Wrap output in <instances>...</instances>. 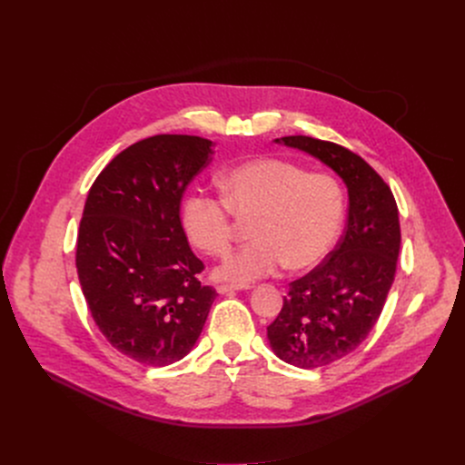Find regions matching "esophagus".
<instances>
[{
    "label": "esophagus",
    "instance_id": "1",
    "mask_svg": "<svg viewBox=\"0 0 465 465\" xmlns=\"http://www.w3.org/2000/svg\"><path fill=\"white\" fill-rule=\"evenodd\" d=\"M246 289V285H235V283H221L217 285V292L224 294V292H232V291H242Z\"/></svg>",
    "mask_w": 465,
    "mask_h": 465
}]
</instances>
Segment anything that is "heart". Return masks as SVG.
<instances>
[{
  "instance_id": "obj_1",
  "label": "heart",
  "mask_w": 465,
  "mask_h": 465,
  "mask_svg": "<svg viewBox=\"0 0 465 465\" xmlns=\"http://www.w3.org/2000/svg\"><path fill=\"white\" fill-rule=\"evenodd\" d=\"M223 198L193 191L183 198L182 224L189 241L208 255H224L233 241V220L252 219L250 242L232 253L217 276L250 283L283 264L307 271L333 250L346 215L342 185L325 173L261 156L226 169Z\"/></svg>"
}]
</instances>
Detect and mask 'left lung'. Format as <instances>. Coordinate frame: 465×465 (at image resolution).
I'll return each mask as SVG.
<instances>
[{
	"label": "left lung",
	"mask_w": 465,
	"mask_h": 465,
	"mask_svg": "<svg viewBox=\"0 0 465 465\" xmlns=\"http://www.w3.org/2000/svg\"><path fill=\"white\" fill-rule=\"evenodd\" d=\"M276 142L329 165L350 196L337 248L289 285L278 318L267 327L271 348L282 361L311 370L355 351L377 323L395 278L400 212L388 183L353 151L309 136Z\"/></svg>",
	"instance_id": "1"
}]
</instances>
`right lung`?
I'll return each instance as SVG.
<instances>
[{
  "mask_svg": "<svg viewBox=\"0 0 465 465\" xmlns=\"http://www.w3.org/2000/svg\"><path fill=\"white\" fill-rule=\"evenodd\" d=\"M212 142L158 134L121 151L95 178L81 219L75 264L104 339L145 366L183 359L203 333L217 291L198 282L180 223L189 182Z\"/></svg>",
  "mask_w": 465,
  "mask_h": 465,
  "instance_id": "1",
  "label": "right lung"
}]
</instances>
